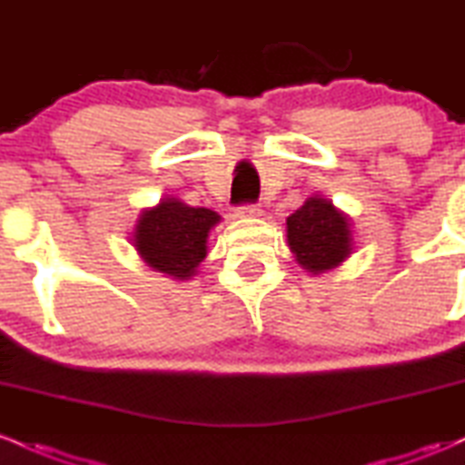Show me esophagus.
I'll return each mask as SVG.
<instances>
[{
  "label": "esophagus",
  "instance_id": "esophagus-1",
  "mask_svg": "<svg viewBox=\"0 0 465 465\" xmlns=\"http://www.w3.org/2000/svg\"><path fill=\"white\" fill-rule=\"evenodd\" d=\"M238 212L244 216H260L262 214V207L258 203H244V205L238 207Z\"/></svg>",
  "mask_w": 465,
  "mask_h": 465
}]
</instances>
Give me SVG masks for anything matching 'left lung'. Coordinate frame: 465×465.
Listing matches in <instances>:
<instances>
[{"label":"left lung","instance_id":"8db88e82","mask_svg":"<svg viewBox=\"0 0 465 465\" xmlns=\"http://www.w3.org/2000/svg\"><path fill=\"white\" fill-rule=\"evenodd\" d=\"M288 247L297 262L312 275L334 269L351 251V233L345 216L330 201L312 196L286 218Z\"/></svg>","mask_w":465,"mask_h":465}]
</instances>
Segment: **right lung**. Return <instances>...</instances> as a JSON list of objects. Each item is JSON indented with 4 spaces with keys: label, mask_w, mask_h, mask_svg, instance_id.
<instances>
[{
    "label": "right lung",
    "mask_w": 465,
    "mask_h": 465,
    "mask_svg": "<svg viewBox=\"0 0 465 465\" xmlns=\"http://www.w3.org/2000/svg\"><path fill=\"white\" fill-rule=\"evenodd\" d=\"M221 221L207 207H190L177 199H163L143 212L135 227V249L143 262L174 280H188L207 255L210 229Z\"/></svg>",
    "instance_id": "add662e5"
}]
</instances>
